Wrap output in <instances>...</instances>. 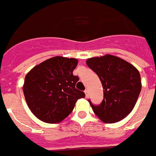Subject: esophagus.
I'll return each instance as SVG.
<instances>
[{
	"label": "esophagus",
	"instance_id": "1",
	"mask_svg": "<svg viewBox=\"0 0 156 156\" xmlns=\"http://www.w3.org/2000/svg\"><path fill=\"white\" fill-rule=\"evenodd\" d=\"M85 93H86V97H87V98H88V97H89V91H88V90H85Z\"/></svg>",
	"mask_w": 156,
	"mask_h": 156
}]
</instances>
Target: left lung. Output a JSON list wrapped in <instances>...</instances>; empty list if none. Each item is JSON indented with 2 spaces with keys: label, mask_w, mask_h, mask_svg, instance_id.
Returning <instances> with one entry per match:
<instances>
[{
  "label": "left lung",
  "mask_w": 156,
  "mask_h": 156,
  "mask_svg": "<svg viewBox=\"0 0 156 156\" xmlns=\"http://www.w3.org/2000/svg\"><path fill=\"white\" fill-rule=\"evenodd\" d=\"M88 67L99 77L103 88V100L92 110L104 122H116L129 115L135 106L141 90L138 69L129 62L107 55L88 58Z\"/></svg>",
  "instance_id": "obj_1"
}]
</instances>
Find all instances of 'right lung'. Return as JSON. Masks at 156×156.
I'll list each match as a JSON object with an SVG mask.
<instances>
[{
	"mask_svg": "<svg viewBox=\"0 0 156 156\" xmlns=\"http://www.w3.org/2000/svg\"><path fill=\"white\" fill-rule=\"evenodd\" d=\"M76 58L56 56L35 66L24 80L23 93L32 112L48 123L62 121L71 113L85 93L76 88L79 77L73 75Z\"/></svg>",
	"mask_w": 156,
	"mask_h": 156,
	"instance_id": "obj_1",
	"label": "right lung"
}]
</instances>
